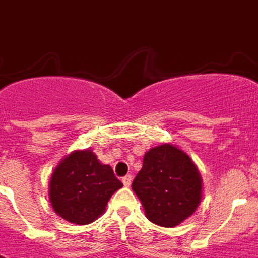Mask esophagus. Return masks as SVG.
Returning a JSON list of instances; mask_svg holds the SVG:
<instances>
[{"label":"esophagus","mask_w":258,"mask_h":258,"mask_svg":"<svg viewBox=\"0 0 258 258\" xmlns=\"http://www.w3.org/2000/svg\"><path fill=\"white\" fill-rule=\"evenodd\" d=\"M121 182H123V184H124V186H127V187H128V186H131V182H133V176L124 175L123 178H121Z\"/></svg>","instance_id":"1"}]
</instances>
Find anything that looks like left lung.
<instances>
[{
    "mask_svg": "<svg viewBox=\"0 0 258 258\" xmlns=\"http://www.w3.org/2000/svg\"><path fill=\"white\" fill-rule=\"evenodd\" d=\"M201 176L191 159L171 145L146 153L133 190L151 222L172 228L196 212L201 201Z\"/></svg>",
    "mask_w": 258,
    "mask_h": 258,
    "instance_id": "8db88e82",
    "label": "left lung"
}]
</instances>
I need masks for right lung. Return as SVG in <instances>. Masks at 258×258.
Masks as SVG:
<instances>
[{
    "label": "right lung",
    "mask_w": 258,
    "mask_h": 258,
    "mask_svg": "<svg viewBox=\"0 0 258 258\" xmlns=\"http://www.w3.org/2000/svg\"><path fill=\"white\" fill-rule=\"evenodd\" d=\"M121 186L112 169L101 165L92 151H75L50 176V204L64 220L86 225L101 216L111 196Z\"/></svg>",
    "instance_id": "right-lung-1"
}]
</instances>
